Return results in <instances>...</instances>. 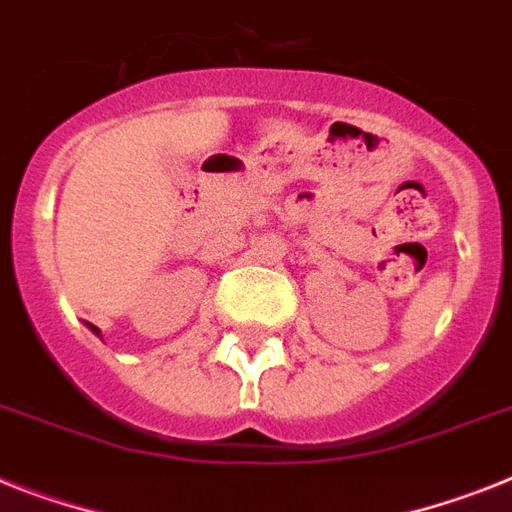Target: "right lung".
I'll return each mask as SVG.
<instances>
[{"label":"right lung","mask_w":512,"mask_h":512,"mask_svg":"<svg viewBox=\"0 0 512 512\" xmlns=\"http://www.w3.org/2000/svg\"><path fill=\"white\" fill-rule=\"evenodd\" d=\"M91 329H94V332H99V329H96V327H91Z\"/></svg>","instance_id":"add662e5"}]
</instances>
